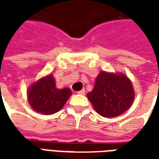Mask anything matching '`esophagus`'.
<instances>
[{"instance_id": "34e87169", "label": "esophagus", "mask_w": 159, "mask_h": 159, "mask_svg": "<svg viewBox=\"0 0 159 159\" xmlns=\"http://www.w3.org/2000/svg\"><path fill=\"white\" fill-rule=\"evenodd\" d=\"M85 93H86L85 89H82V90H80V91H79V92H78V94H79V95H85Z\"/></svg>"}]
</instances>
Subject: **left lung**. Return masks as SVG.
Listing matches in <instances>:
<instances>
[{
	"instance_id": "obj_1",
	"label": "left lung",
	"mask_w": 159,
	"mask_h": 159,
	"mask_svg": "<svg viewBox=\"0 0 159 159\" xmlns=\"http://www.w3.org/2000/svg\"><path fill=\"white\" fill-rule=\"evenodd\" d=\"M94 109L105 118H115L132 106L134 89L130 79L122 72L100 71L95 88L87 94Z\"/></svg>"
}]
</instances>
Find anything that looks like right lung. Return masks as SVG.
Here are the masks:
<instances>
[{
  "mask_svg": "<svg viewBox=\"0 0 159 159\" xmlns=\"http://www.w3.org/2000/svg\"><path fill=\"white\" fill-rule=\"evenodd\" d=\"M68 88L59 89L52 74L41 77L27 89V101L32 109L43 115L59 111L71 95Z\"/></svg>",
  "mask_w": 159,
  "mask_h": 159,
  "instance_id": "obj_1",
  "label": "right lung"
}]
</instances>
